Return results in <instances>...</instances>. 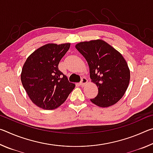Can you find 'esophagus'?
<instances>
[{
	"label": "esophagus",
	"instance_id": "1",
	"mask_svg": "<svg viewBox=\"0 0 153 153\" xmlns=\"http://www.w3.org/2000/svg\"><path fill=\"white\" fill-rule=\"evenodd\" d=\"M87 83H88V79L86 78V77H82L81 82L79 83V84L81 85L82 86H85V84H87Z\"/></svg>",
	"mask_w": 153,
	"mask_h": 153
}]
</instances>
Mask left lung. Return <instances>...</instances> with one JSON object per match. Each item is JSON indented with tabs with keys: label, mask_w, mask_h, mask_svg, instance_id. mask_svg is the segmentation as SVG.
Returning a JSON list of instances; mask_svg holds the SVG:
<instances>
[{
	"label": "left lung",
	"mask_w": 153,
	"mask_h": 153,
	"mask_svg": "<svg viewBox=\"0 0 153 153\" xmlns=\"http://www.w3.org/2000/svg\"><path fill=\"white\" fill-rule=\"evenodd\" d=\"M76 48L86 59L98 92L91 102L100 107L115 105L128 88L130 71L122 55L102 40L82 42Z\"/></svg>",
	"instance_id": "8db88e82"
}]
</instances>
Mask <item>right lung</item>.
Wrapping results in <instances>:
<instances>
[{"label": "right lung", "instance_id": "right-lung-1", "mask_svg": "<svg viewBox=\"0 0 153 153\" xmlns=\"http://www.w3.org/2000/svg\"><path fill=\"white\" fill-rule=\"evenodd\" d=\"M70 43L47 44L28 56L21 80L31 100L43 109L53 110L65 101L76 86L59 70V63Z\"/></svg>", "mask_w": 153, "mask_h": 153}]
</instances>
